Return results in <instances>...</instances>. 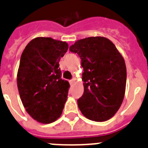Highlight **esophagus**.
I'll use <instances>...</instances> for the list:
<instances>
[{
	"label": "esophagus",
	"instance_id": "esophagus-1",
	"mask_svg": "<svg viewBox=\"0 0 148 148\" xmlns=\"http://www.w3.org/2000/svg\"><path fill=\"white\" fill-rule=\"evenodd\" d=\"M69 83H70V84H71V86H72V85L74 84V79H71V80H70V81H69Z\"/></svg>",
	"mask_w": 148,
	"mask_h": 148
}]
</instances>
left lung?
Returning <instances> with one entry per match:
<instances>
[{"label": "left lung", "mask_w": 148, "mask_h": 148, "mask_svg": "<svg viewBox=\"0 0 148 148\" xmlns=\"http://www.w3.org/2000/svg\"><path fill=\"white\" fill-rule=\"evenodd\" d=\"M82 59L84 94L77 100L89 120H108L120 109L126 87L125 60L114 44L104 37H88L69 47Z\"/></svg>", "instance_id": "obj_1"}]
</instances>
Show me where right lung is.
I'll return each mask as SVG.
<instances>
[{
	"label": "right lung",
	"instance_id": "1",
	"mask_svg": "<svg viewBox=\"0 0 148 148\" xmlns=\"http://www.w3.org/2000/svg\"><path fill=\"white\" fill-rule=\"evenodd\" d=\"M68 48L65 41L37 37L21 56L17 74L21 99L31 117L41 123L54 122L63 111L70 85L62 79L59 63Z\"/></svg>",
	"mask_w": 148,
	"mask_h": 148
}]
</instances>
